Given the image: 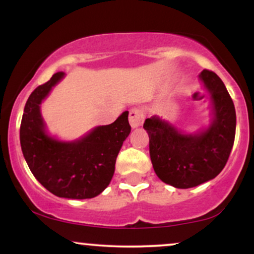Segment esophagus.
Masks as SVG:
<instances>
[{
	"label": "esophagus",
	"instance_id": "34e87169",
	"mask_svg": "<svg viewBox=\"0 0 254 254\" xmlns=\"http://www.w3.org/2000/svg\"><path fill=\"white\" fill-rule=\"evenodd\" d=\"M143 121H144L143 110L139 109V107H132L129 113V122L131 127H138L139 125H142V123H143Z\"/></svg>",
	"mask_w": 254,
	"mask_h": 254
}]
</instances>
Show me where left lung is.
I'll list each match as a JSON object with an SVG mask.
<instances>
[{"label":"left lung","mask_w":254,"mask_h":254,"mask_svg":"<svg viewBox=\"0 0 254 254\" xmlns=\"http://www.w3.org/2000/svg\"><path fill=\"white\" fill-rule=\"evenodd\" d=\"M210 94L214 119L196 135H185L157 117L145 119L149 154L156 176L177 189H190L214 179L226 166L235 138L237 115L228 90L211 70L199 74Z\"/></svg>","instance_id":"8db88e82"}]
</instances>
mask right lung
Masks as SVG:
<instances>
[{
  "label": "right lung",
  "mask_w": 254,
  "mask_h": 254,
  "mask_svg": "<svg viewBox=\"0 0 254 254\" xmlns=\"http://www.w3.org/2000/svg\"><path fill=\"white\" fill-rule=\"evenodd\" d=\"M64 72L52 75L38 86L25 105L20 125V143L36 179L55 196L86 199L100 194L115 173L116 159L131 127L125 111L112 124L97 127L74 142L50 136L40 113V104Z\"/></svg>",
  "instance_id": "right-lung-1"
}]
</instances>
